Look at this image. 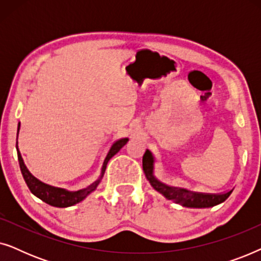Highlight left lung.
Here are the masks:
<instances>
[{"instance_id": "left-lung-1", "label": "left lung", "mask_w": 261, "mask_h": 261, "mask_svg": "<svg viewBox=\"0 0 261 261\" xmlns=\"http://www.w3.org/2000/svg\"><path fill=\"white\" fill-rule=\"evenodd\" d=\"M142 169H144L146 178L154 190L160 192L167 199H172L176 203H179L188 208H209V206H214L226 201L228 196L231 194V191L223 192V194H202V192H194L183 188L169 187V185L162 183L153 174L154 158L148 149H146L145 154L142 156Z\"/></svg>"}]
</instances>
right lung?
Here are the masks:
<instances>
[{
    "label": "right lung",
    "mask_w": 261,
    "mask_h": 261,
    "mask_svg": "<svg viewBox=\"0 0 261 261\" xmlns=\"http://www.w3.org/2000/svg\"><path fill=\"white\" fill-rule=\"evenodd\" d=\"M19 128H20V126H19ZM19 128H17V135H19ZM127 141H128V139L123 138V139H120V140L114 142V144L112 145V147H110V149H109L108 154H107V156H106L105 162H103L101 177H99L96 181H94V183L89 185V187L82 189V190H78V191H67V190H65V189L52 187V185L45 184L39 179H37V178H35L33 174L30 172V171H28L26 165H24L23 159H22V156H21L19 148L16 147L17 148V158H19L21 173H22L23 179H24V181H26L27 187L31 190L32 194H33L34 196H37V197L40 198L42 202L47 203V204H49V205L57 206V208H67V206L74 205V204H77V203H80L81 201H83V199L87 197L89 194H91V192L94 191L96 188H97V185L99 184V181H101V179H102L103 174H105L107 164H108L110 158L115 155L116 153L127 144Z\"/></svg>",
    "instance_id": "obj_1"
}]
</instances>
